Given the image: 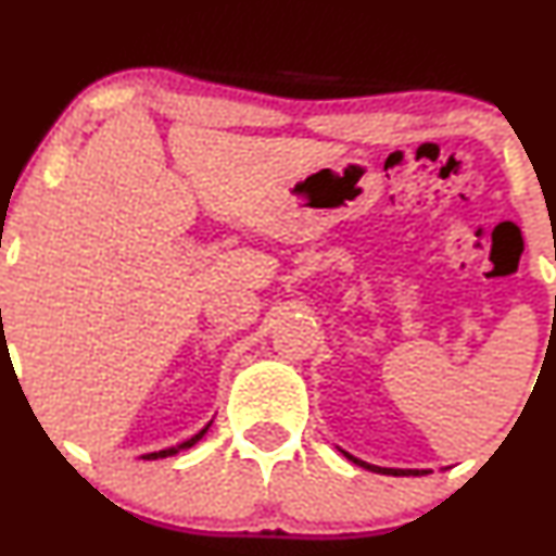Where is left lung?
I'll return each instance as SVG.
<instances>
[{
	"mask_svg": "<svg viewBox=\"0 0 556 556\" xmlns=\"http://www.w3.org/2000/svg\"><path fill=\"white\" fill-rule=\"evenodd\" d=\"M346 458L352 460V464H357V466H363V469H367V471H376V473H386V477H425L427 473V469H383V466H372V464H367V460H359V458H354V456H350V453L346 451H342Z\"/></svg>",
	"mask_w": 556,
	"mask_h": 556,
	"instance_id": "1",
	"label": "left lung"
}]
</instances>
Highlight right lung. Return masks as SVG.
<instances>
[{
  "instance_id": "right-lung-1",
  "label": "right lung",
  "mask_w": 556,
  "mask_h": 556,
  "mask_svg": "<svg viewBox=\"0 0 556 556\" xmlns=\"http://www.w3.org/2000/svg\"><path fill=\"white\" fill-rule=\"evenodd\" d=\"M212 425V422H210ZM210 425L204 427V430H199L197 434H193V438H189V440H184V443L180 445H176V447H165V451H157V453H147V456H142L144 460H155V458H168V456H176L178 451H186V447H191V445H197L199 440L204 438L206 434V430H210Z\"/></svg>"
}]
</instances>
